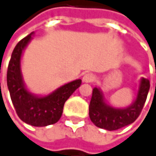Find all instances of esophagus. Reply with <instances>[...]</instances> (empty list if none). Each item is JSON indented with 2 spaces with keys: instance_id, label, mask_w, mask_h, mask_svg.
<instances>
[{
  "instance_id": "34e87169",
  "label": "esophagus",
  "mask_w": 156,
  "mask_h": 156,
  "mask_svg": "<svg viewBox=\"0 0 156 156\" xmlns=\"http://www.w3.org/2000/svg\"><path fill=\"white\" fill-rule=\"evenodd\" d=\"M94 79H95V76H94L93 74H91V73H87V74H85V75L83 76V77H82V81H83L84 83H90V82H92V81L94 80Z\"/></svg>"
}]
</instances>
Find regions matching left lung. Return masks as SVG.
Here are the masks:
<instances>
[{"mask_svg": "<svg viewBox=\"0 0 156 156\" xmlns=\"http://www.w3.org/2000/svg\"><path fill=\"white\" fill-rule=\"evenodd\" d=\"M149 90V80L141 77L133 102L126 107H114L106 103L102 90L96 86L92 90V97L89 106L91 122L96 127L109 131L133 123L143 108Z\"/></svg>", "mask_w": 156, "mask_h": 156, "instance_id": "1", "label": "left lung"}]
</instances>
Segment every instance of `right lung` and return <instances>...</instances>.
Returning <instances> with one entry per match:
<instances>
[{"mask_svg": "<svg viewBox=\"0 0 156 156\" xmlns=\"http://www.w3.org/2000/svg\"><path fill=\"white\" fill-rule=\"evenodd\" d=\"M34 32L21 40L15 47L7 70V86L15 109L19 118L34 127L55 124L61 118L64 105L73 92L81 85V80L66 83L49 94L31 92L27 87L22 74V56Z\"/></svg>", "mask_w": 156, "mask_h": 156, "instance_id": "obj_1", "label": "right lung"}]
</instances>
